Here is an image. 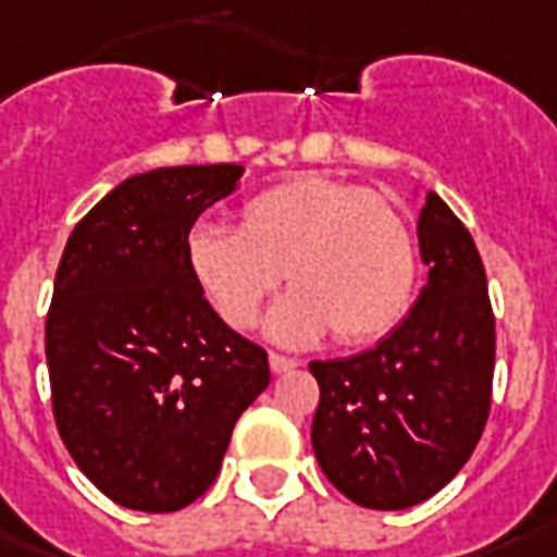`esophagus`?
Listing matches in <instances>:
<instances>
[{
	"instance_id": "esophagus-1",
	"label": "esophagus",
	"mask_w": 557,
	"mask_h": 557,
	"mask_svg": "<svg viewBox=\"0 0 557 557\" xmlns=\"http://www.w3.org/2000/svg\"><path fill=\"white\" fill-rule=\"evenodd\" d=\"M296 366H299V360H293V357H284V355H278V351H273V355H270V369H273L275 374L290 372V369H296Z\"/></svg>"
}]
</instances>
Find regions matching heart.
<instances>
[{"mask_svg":"<svg viewBox=\"0 0 557 557\" xmlns=\"http://www.w3.org/2000/svg\"><path fill=\"white\" fill-rule=\"evenodd\" d=\"M185 256L197 287L223 322L249 327L282 284L267 331L301 346L334 331L363 346L407 317L416 293V240L395 206L366 185L293 176L240 206V232L197 226Z\"/></svg>","mask_w":557,"mask_h":557,"instance_id":"b5f03b06","label":"heart"}]
</instances>
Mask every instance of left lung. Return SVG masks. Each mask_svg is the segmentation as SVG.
<instances>
[{
  "label": "left lung",
  "instance_id": "obj_1",
  "mask_svg": "<svg viewBox=\"0 0 557 557\" xmlns=\"http://www.w3.org/2000/svg\"><path fill=\"white\" fill-rule=\"evenodd\" d=\"M418 247L430 278L409 317L369 351L310 363L319 468L339 494L377 511L442 491L471 459L491 409L488 278L471 232L435 191L418 214Z\"/></svg>",
  "mask_w": 557,
  "mask_h": 557
}]
</instances>
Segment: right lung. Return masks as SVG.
I'll return each instance as SVG.
<instances>
[{
	"label": "right lung",
	"mask_w": 557,
	"mask_h": 557,
	"mask_svg": "<svg viewBox=\"0 0 557 557\" xmlns=\"http://www.w3.org/2000/svg\"><path fill=\"white\" fill-rule=\"evenodd\" d=\"M240 165L157 168L115 185L69 235L46 317L51 409L95 488L136 511L209 491L267 351L211 310L185 256Z\"/></svg>",
	"instance_id": "add662e5"
}]
</instances>
